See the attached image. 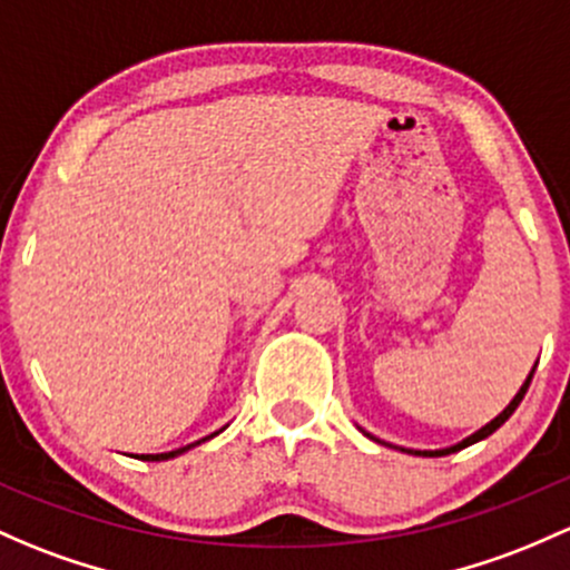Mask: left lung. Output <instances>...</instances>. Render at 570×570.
Here are the masks:
<instances>
[{
	"mask_svg": "<svg viewBox=\"0 0 570 570\" xmlns=\"http://www.w3.org/2000/svg\"><path fill=\"white\" fill-rule=\"evenodd\" d=\"M538 365V363H535ZM535 365H532V371L530 374H527V380H524V385L519 387V393L513 395L511 399V404L505 406V410L500 412V415L497 417H491V421L487 423V426H481L475 431V434H470L466 436V440H461V442H456V445H451V448H436V451H415V448H399V445H391V442H385V440H376L374 434H368V431H363L365 436H371V440H376V442H382V445H387V448H399L401 453H412V456H448V453H456V451H461V448H466V445H475V442H481V440H487L489 434H494L497 429L502 426V423L508 421V417L513 415V412H517V406L522 404V399H524V393H527V387H530V382H532V374H535Z\"/></svg>",
	"mask_w": 570,
	"mask_h": 570,
	"instance_id": "obj_1",
	"label": "left lung"
}]
</instances>
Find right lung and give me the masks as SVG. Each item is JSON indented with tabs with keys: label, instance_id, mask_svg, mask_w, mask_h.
<instances>
[{
	"label": "right lung",
	"instance_id": "right-lung-1",
	"mask_svg": "<svg viewBox=\"0 0 570 570\" xmlns=\"http://www.w3.org/2000/svg\"><path fill=\"white\" fill-rule=\"evenodd\" d=\"M226 429V426H224ZM224 429H218V431H213V434H207V436H202V440H196V442H190V445H185V448H177V451H169V453H141V461H166V459H175V456H183L185 451H190V448H196V445H202V442H207V440H213V436H218L220 431Z\"/></svg>",
	"mask_w": 570,
	"mask_h": 570
}]
</instances>
